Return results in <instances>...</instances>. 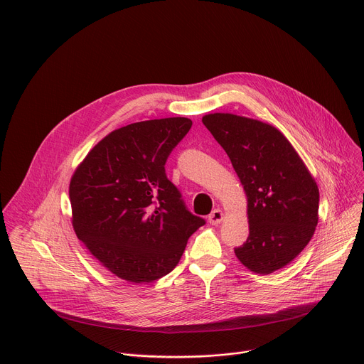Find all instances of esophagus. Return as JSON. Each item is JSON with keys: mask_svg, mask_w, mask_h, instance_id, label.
Here are the masks:
<instances>
[{"mask_svg": "<svg viewBox=\"0 0 364 364\" xmlns=\"http://www.w3.org/2000/svg\"><path fill=\"white\" fill-rule=\"evenodd\" d=\"M223 220V213L220 209H215L210 215H209V222L212 225H219Z\"/></svg>", "mask_w": 364, "mask_h": 364, "instance_id": "esophagus-1", "label": "esophagus"}]
</instances>
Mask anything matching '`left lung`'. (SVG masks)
Returning <instances> with one entry per match:
<instances>
[{"label":"left lung","mask_w":364,"mask_h":364,"mask_svg":"<svg viewBox=\"0 0 364 364\" xmlns=\"http://www.w3.org/2000/svg\"><path fill=\"white\" fill-rule=\"evenodd\" d=\"M201 121L229 155L247 197L249 236L235 247L237 259L261 275L284 268L318 223L316 180L272 125L233 114H210Z\"/></svg>","instance_id":"obj_1"}]
</instances>
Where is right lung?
<instances>
[{"label": "right lung", "mask_w": 364, "mask_h": 364, "mask_svg": "<svg viewBox=\"0 0 364 364\" xmlns=\"http://www.w3.org/2000/svg\"><path fill=\"white\" fill-rule=\"evenodd\" d=\"M191 125L188 118H164L115 129L70 180L76 236L121 279L142 284L170 274L205 223L188 212L164 167Z\"/></svg>", "instance_id": "1"}]
</instances>
